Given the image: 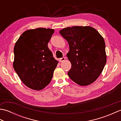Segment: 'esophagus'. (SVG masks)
<instances>
[{"label":"esophagus","mask_w":121,"mask_h":121,"mask_svg":"<svg viewBox=\"0 0 121 121\" xmlns=\"http://www.w3.org/2000/svg\"><path fill=\"white\" fill-rule=\"evenodd\" d=\"M65 60V57H62L59 59V61H60V62H63V61H64Z\"/></svg>","instance_id":"1"}]
</instances>
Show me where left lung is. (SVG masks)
<instances>
[{
    "instance_id": "8db88e82",
    "label": "left lung",
    "mask_w": 121,
    "mask_h": 121,
    "mask_svg": "<svg viewBox=\"0 0 121 121\" xmlns=\"http://www.w3.org/2000/svg\"><path fill=\"white\" fill-rule=\"evenodd\" d=\"M60 34L69 43L67 53L71 68L68 75L81 86L94 83L99 76L107 62L104 38L91 26L66 27Z\"/></svg>"
}]
</instances>
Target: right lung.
<instances>
[{
    "mask_svg": "<svg viewBox=\"0 0 121 121\" xmlns=\"http://www.w3.org/2000/svg\"><path fill=\"white\" fill-rule=\"evenodd\" d=\"M53 29L37 28L25 31L14 47L13 65L25 85L36 91L50 83L58 61L48 47Z\"/></svg>",
    "mask_w": 121,
    "mask_h": 121,
    "instance_id": "1",
    "label": "right lung"
}]
</instances>
